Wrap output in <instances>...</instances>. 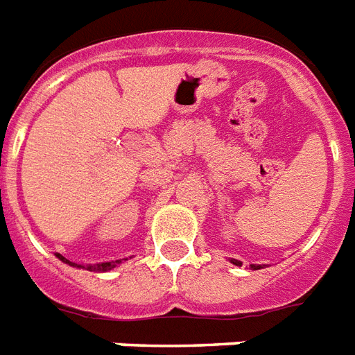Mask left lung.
Returning <instances> with one entry per match:
<instances>
[{
    "label": "left lung",
    "instance_id": "1",
    "mask_svg": "<svg viewBox=\"0 0 355 355\" xmlns=\"http://www.w3.org/2000/svg\"><path fill=\"white\" fill-rule=\"evenodd\" d=\"M231 262L234 263V266H242V263L238 262V260H231ZM251 268H253V269H260V266H254V263H253V266H251Z\"/></svg>",
    "mask_w": 355,
    "mask_h": 355
}]
</instances>
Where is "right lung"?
I'll return each mask as SVG.
<instances>
[{"label":"right lung","mask_w":355,"mask_h":355,"mask_svg":"<svg viewBox=\"0 0 355 355\" xmlns=\"http://www.w3.org/2000/svg\"><path fill=\"white\" fill-rule=\"evenodd\" d=\"M56 257L60 258L62 262L69 263V266H76V263L69 262V260H67V258H64V257H62V254H56ZM117 262H119V260H112V262H98V263H89V266H87V269H89V271H107V269L115 268V263H117Z\"/></svg>","instance_id":"obj_1"}]
</instances>
